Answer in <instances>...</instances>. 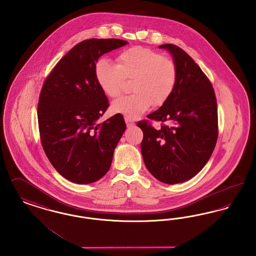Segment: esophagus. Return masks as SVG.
I'll list each match as a JSON object with an SVG mask.
<instances>
[{"mask_svg": "<svg viewBox=\"0 0 256 256\" xmlns=\"http://www.w3.org/2000/svg\"><path fill=\"white\" fill-rule=\"evenodd\" d=\"M125 122H126V125H127V127H133L134 125V122L133 120H131V118H125Z\"/></svg>", "mask_w": 256, "mask_h": 256, "instance_id": "obj_1", "label": "esophagus"}]
</instances>
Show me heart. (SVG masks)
Instances as JSON below:
<instances>
[{
    "instance_id": "1",
    "label": "heart",
    "mask_w": 256,
    "mask_h": 256,
    "mask_svg": "<svg viewBox=\"0 0 256 256\" xmlns=\"http://www.w3.org/2000/svg\"><path fill=\"white\" fill-rule=\"evenodd\" d=\"M96 82L104 94L116 98L122 94L125 80H133L132 94L112 104L114 114L136 118L150 106H161L174 90L177 69L174 62L144 47H132L116 56V64L99 60L94 66Z\"/></svg>"
}]
</instances>
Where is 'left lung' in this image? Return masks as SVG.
<instances>
[{
  "label": "left lung",
  "mask_w": 256,
  "mask_h": 256,
  "mask_svg": "<svg viewBox=\"0 0 256 256\" xmlns=\"http://www.w3.org/2000/svg\"><path fill=\"white\" fill-rule=\"evenodd\" d=\"M159 48L172 56L177 81L170 97L148 118L168 123L156 130L148 122L140 144L148 172L166 184H178L198 174L209 161L218 138V110L212 84L194 60L174 44Z\"/></svg>",
  "instance_id": "1"
}]
</instances>
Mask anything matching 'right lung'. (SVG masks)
<instances>
[{
    "instance_id": "right-lung-1",
    "label": "right lung",
    "mask_w": 256,
    "mask_h": 256,
    "mask_svg": "<svg viewBox=\"0 0 256 256\" xmlns=\"http://www.w3.org/2000/svg\"><path fill=\"white\" fill-rule=\"evenodd\" d=\"M128 42L92 38L73 47L54 66L41 90L38 118L41 144L54 170L76 184L108 172L126 124L120 114L100 123L108 107L98 86L99 58Z\"/></svg>"
}]
</instances>
